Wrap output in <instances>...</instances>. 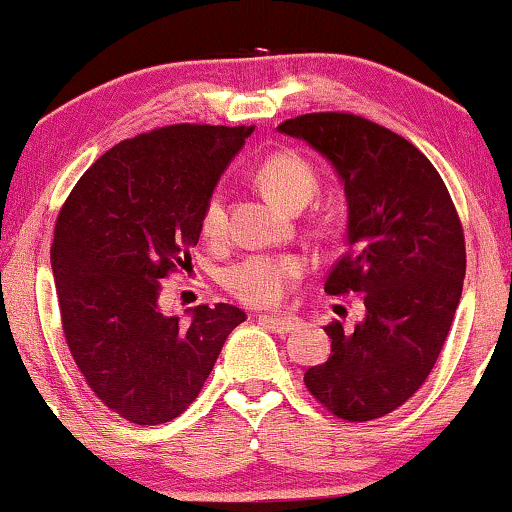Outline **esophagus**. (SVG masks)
Wrapping results in <instances>:
<instances>
[{
  "instance_id": "obj_1",
  "label": "esophagus",
  "mask_w": 512,
  "mask_h": 512,
  "mask_svg": "<svg viewBox=\"0 0 512 512\" xmlns=\"http://www.w3.org/2000/svg\"><path fill=\"white\" fill-rule=\"evenodd\" d=\"M258 321H261L263 326L272 328V331L279 333V335L291 333L293 328L298 326L296 319H291V317H272V314H258Z\"/></svg>"
}]
</instances>
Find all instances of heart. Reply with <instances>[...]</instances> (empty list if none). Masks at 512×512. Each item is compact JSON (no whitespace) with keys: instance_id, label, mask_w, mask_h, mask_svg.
I'll return each mask as SVG.
<instances>
[{"instance_id":"heart-1","label":"heart","mask_w":512,"mask_h":512,"mask_svg":"<svg viewBox=\"0 0 512 512\" xmlns=\"http://www.w3.org/2000/svg\"><path fill=\"white\" fill-rule=\"evenodd\" d=\"M261 191L286 209H300L319 188V170L310 158L293 149H277L265 156L254 170ZM228 233L226 202L221 193L205 200L200 214V235L219 242ZM307 272V261L298 254H254L226 272V289L251 307L282 303L291 286Z\"/></svg>"}]
</instances>
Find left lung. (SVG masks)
<instances>
[{"instance_id": "1", "label": "left lung", "mask_w": 512, "mask_h": 512, "mask_svg": "<svg viewBox=\"0 0 512 512\" xmlns=\"http://www.w3.org/2000/svg\"><path fill=\"white\" fill-rule=\"evenodd\" d=\"M335 165L349 202L347 251L328 272V296L363 293L354 328L331 321V356L305 387L347 422L380 419L417 394L450 333L466 275L457 207L431 160L384 125L349 111L279 123Z\"/></svg>"}]
</instances>
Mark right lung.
Here are the masks:
<instances>
[{"mask_svg": "<svg viewBox=\"0 0 512 512\" xmlns=\"http://www.w3.org/2000/svg\"><path fill=\"white\" fill-rule=\"evenodd\" d=\"M251 132L177 123L123 139L60 207L51 263L62 333L88 387L132 424L179 417L247 319L226 303L167 317L158 296L160 279L191 263L205 200Z\"/></svg>", "mask_w": 512, "mask_h": 512, "instance_id": "obj_1", "label": "right lung"}]
</instances>
